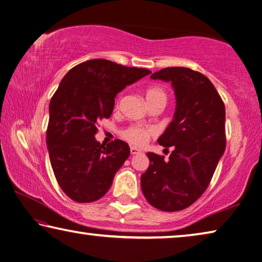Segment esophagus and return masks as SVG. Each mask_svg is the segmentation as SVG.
Masks as SVG:
<instances>
[{"mask_svg":"<svg viewBox=\"0 0 262 262\" xmlns=\"http://www.w3.org/2000/svg\"><path fill=\"white\" fill-rule=\"evenodd\" d=\"M141 151V150L139 149V148H136V147H130V154L132 155H136V154H139Z\"/></svg>","mask_w":262,"mask_h":262,"instance_id":"34e87169","label":"esophagus"}]
</instances>
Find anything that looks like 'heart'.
Returning a JSON list of instances; mask_svg holds the SVG:
<instances>
[{
	"label": "heart",
	"mask_w": 262,
	"mask_h": 262,
	"mask_svg": "<svg viewBox=\"0 0 262 262\" xmlns=\"http://www.w3.org/2000/svg\"><path fill=\"white\" fill-rule=\"evenodd\" d=\"M145 99H147V103L150 107L155 105L164 106L166 104L167 95L161 86H150L145 90ZM152 133L154 132L150 128L133 126L123 130L122 136L123 139H126L133 144L143 145L149 140V137L152 135Z\"/></svg>",
	"instance_id": "b5f03b06"
}]
</instances>
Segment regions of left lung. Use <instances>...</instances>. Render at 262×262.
I'll use <instances>...</instances> for the list:
<instances>
[{"label": "left lung", "instance_id": "1", "mask_svg": "<svg viewBox=\"0 0 262 262\" xmlns=\"http://www.w3.org/2000/svg\"><path fill=\"white\" fill-rule=\"evenodd\" d=\"M150 78L171 82L177 100L173 120L157 142L173 148L166 161L148 152L149 167L141 176L147 201L163 211H179L207 189L225 150V106L201 73L189 68H164Z\"/></svg>", "mask_w": 262, "mask_h": 262}]
</instances>
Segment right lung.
<instances>
[{
    "mask_svg": "<svg viewBox=\"0 0 262 262\" xmlns=\"http://www.w3.org/2000/svg\"><path fill=\"white\" fill-rule=\"evenodd\" d=\"M150 73L95 59L62 78L50 103L46 141L55 178L72 200L94 202L107 193L130 150L121 140L106 147L96 141L97 123L111 117L119 92Z\"/></svg>",
    "mask_w": 262,
    "mask_h": 262,
    "instance_id": "obj_1",
    "label": "right lung"
}]
</instances>
